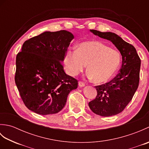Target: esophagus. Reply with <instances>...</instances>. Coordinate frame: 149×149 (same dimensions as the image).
Instances as JSON below:
<instances>
[{
	"label": "esophagus",
	"instance_id": "esophagus-1",
	"mask_svg": "<svg viewBox=\"0 0 149 149\" xmlns=\"http://www.w3.org/2000/svg\"><path fill=\"white\" fill-rule=\"evenodd\" d=\"M79 86L80 87H84L85 86V84H84V83H83V82L79 81Z\"/></svg>",
	"mask_w": 149,
	"mask_h": 149
}]
</instances>
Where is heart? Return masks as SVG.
Returning <instances> with one entry per match:
<instances>
[{
  "label": "heart",
  "mask_w": 149,
  "mask_h": 149,
  "mask_svg": "<svg viewBox=\"0 0 149 149\" xmlns=\"http://www.w3.org/2000/svg\"><path fill=\"white\" fill-rule=\"evenodd\" d=\"M64 63L68 74L72 76L79 74L87 64V77L101 83L115 74L120 63V55L117 50L99 41H88L79 44L77 50H67Z\"/></svg>",
  "instance_id": "heart-1"
}]
</instances>
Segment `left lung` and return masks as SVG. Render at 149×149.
<instances>
[{
	"label": "left lung",
	"instance_id": "8db88e82",
	"mask_svg": "<svg viewBox=\"0 0 149 149\" xmlns=\"http://www.w3.org/2000/svg\"><path fill=\"white\" fill-rule=\"evenodd\" d=\"M95 35L111 41L120 51L122 58L121 68L109 83L95 86V99L88 103L90 108L98 115L110 116L121 113L132 100L140 81L141 60L136 50L121 37L111 32L90 30Z\"/></svg>",
	"mask_w": 149,
	"mask_h": 149
}]
</instances>
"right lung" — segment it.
Instances as JSON below:
<instances>
[{"label": "right lung", "mask_w": 149, "mask_h": 149, "mask_svg": "<svg viewBox=\"0 0 149 149\" xmlns=\"http://www.w3.org/2000/svg\"><path fill=\"white\" fill-rule=\"evenodd\" d=\"M74 35L46 31L26 40L16 58L15 81L29 110L46 115L59 112L78 81L66 74L62 61Z\"/></svg>", "instance_id": "1"}]
</instances>
